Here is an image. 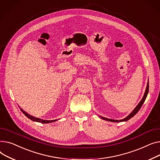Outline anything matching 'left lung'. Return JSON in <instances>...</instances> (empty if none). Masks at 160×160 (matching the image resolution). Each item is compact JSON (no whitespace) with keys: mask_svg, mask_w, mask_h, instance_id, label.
Returning a JSON list of instances; mask_svg holds the SVG:
<instances>
[{"mask_svg":"<svg viewBox=\"0 0 160 160\" xmlns=\"http://www.w3.org/2000/svg\"><path fill=\"white\" fill-rule=\"evenodd\" d=\"M148 88H149V84H148V82L147 83V88H146V90H145V94L142 99V101H141L139 102V104L138 105V106L135 108V109L131 112V113L127 117L125 118V119H121V120H113V119H107V118H102V117H100L101 119H104V120H106V121H112V122H122V121H127L128 120H129L130 118H132L133 116H134L138 112L139 110V109L141 108V107H142V106L143 105V102H145V99H146V98L147 96V94H148Z\"/></svg>","mask_w":160,"mask_h":160,"instance_id":"left-lung-1","label":"left lung"}]
</instances>
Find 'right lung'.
<instances>
[{
    "instance_id": "add662e5",
    "label": "right lung",
    "mask_w": 160,
    "mask_h": 160,
    "mask_svg": "<svg viewBox=\"0 0 160 160\" xmlns=\"http://www.w3.org/2000/svg\"><path fill=\"white\" fill-rule=\"evenodd\" d=\"M21 110L22 111V113H23V114H24V115H25L28 118L30 119L31 120H32V121H33L39 122V123H52V122H53V121H57V119L51 120V121H50V120H42V119H39V118H35V117H33V116H32L29 115L28 114H27L26 112L23 111V110H22L21 108Z\"/></svg>"
}]
</instances>
